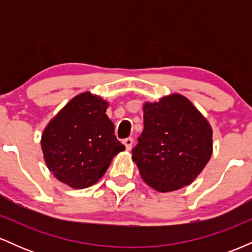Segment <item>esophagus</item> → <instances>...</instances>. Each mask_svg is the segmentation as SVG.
Here are the masks:
<instances>
[{"instance_id": "esophagus-1", "label": "esophagus", "mask_w": 252, "mask_h": 252, "mask_svg": "<svg viewBox=\"0 0 252 252\" xmlns=\"http://www.w3.org/2000/svg\"><path fill=\"white\" fill-rule=\"evenodd\" d=\"M132 143H134V140H132L131 137H128V138H126V140H123V144H124V146H126V150L131 149Z\"/></svg>"}]
</instances>
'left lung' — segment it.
Here are the masks:
<instances>
[{
	"mask_svg": "<svg viewBox=\"0 0 252 252\" xmlns=\"http://www.w3.org/2000/svg\"><path fill=\"white\" fill-rule=\"evenodd\" d=\"M142 134L132 161L148 186L173 192L192 184L212 155V128L179 94L144 103Z\"/></svg>",
	"mask_w": 252,
	"mask_h": 252,
	"instance_id": "8db88e82",
	"label": "left lung"
}]
</instances>
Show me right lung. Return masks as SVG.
<instances>
[{"label": "right lung", "mask_w": 252, "mask_h": 252, "mask_svg": "<svg viewBox=\"0 0 252 252\" xmlns=\"http://www.w3.org/2000/svg\"><path fill=\"white\" fill-rule=\"evenodd\" d=\"M109 103L83 92L52 118L42 132L41 148L48 169L72 189H86L99 180L112 158L126 149L106 116Z\"/></svg>", "instance_id": "1"}]
</instances>
